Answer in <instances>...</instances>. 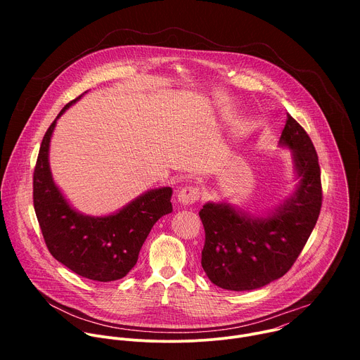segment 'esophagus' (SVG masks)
I'll use <instances>...</instances> for the list:
<instances>
[{"label":"esophagus","mask_w":360,"mask_h":360,"mask_svg":"<svg viewBox=\"0 0 360 360\" xmlns=\"http://www.w3.org/2000/svg\"><path fill=\"white\" fill-rule=\"evenodd\" d=\"M200 196V192L195 186H185L178 192V202L182 205H193Z\"/></svg>","instance_id":"1"}]
</instances>
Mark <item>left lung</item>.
Returning a JSON list of instances; mask_svg holds the SVG:
<instances>
[{"mask_svg":"<svg viewBox=\"0 0 360 360\" xmlns=\"http://www.w3.org/2000/svg\"><path fill=\"white\" fill-rule=\"evenodd\" d=\"M279 145L292 150L299 182L276 210L253 217L228 202H207L199 211L205 229L200 264L210 281L222 289L252 290L282 278L319 218L318 153L309 135L289 114Z\"/></svg>","mask_w":360,"mask_h":360,"instance_id":"1","label":"left lung"}]
</instances>
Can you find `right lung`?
<instances>
[{
    "label": "right lung",
    "mask_w": 360,
    "mask_h": 360,
    "mask_svg": "<svg viewBox=\"0 0 360 360\" xmlns=\"http://www.w3.org/2000/svg\"><path fill=\"white\" fill-rule=\"evenodd\" d=\"M82 95L68 102L44 135L34 169V210L46 248L58 262L82 278L111 282L135 266L152 226L172 212V188L150 189L107 217L84 215L71 207L53 179L48 153L57 120Z\"/></svg>",
    "instance_id": "right-lung-1"
}]
</instances>
